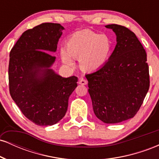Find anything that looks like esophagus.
<instances>
[{
  "mask_svg": "<svg viewBox=\"0 0 159 159\" xmlns=\"http://www.w3.org/2000/svg\"><path fill=\"white\" fill-rule=\"evenodd\" d=\"M79 84L81 85H86L87 84V80H85L84 78H81L79 81Z\"/></svg>",
  "mask_w": 159,
  "mask_h": 159,
  "instance_id": "1",
  "label": "esophagus"
}]
</instances>
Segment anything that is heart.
Masks as SVG:
<instances>
[{
  "instance_id": "heart-1",
  "label": "heart",
  "mask_w": 159,
  "mask_h": 159,
  "mask_svg": "<svg viewBox=\"0 0 159 159\" xmlns=\"http://www.w3.org/2000/svg\"><path fill=\"white\" fill-rule=\"evenodd\" d=\"M112 50L113 41L110 36L85 30L69 36L61 57L63 63L69 66H74L72 57L78 59L82 70L94 72L107 63Z\"/></svg>"
}]
</instances>
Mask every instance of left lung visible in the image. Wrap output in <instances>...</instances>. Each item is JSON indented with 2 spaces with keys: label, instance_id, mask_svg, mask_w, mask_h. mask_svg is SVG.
<instances>
[{
  "label": "left lung",
  "instance_id": "1",
  "mask_svg": "<svg viewBox=\"0 0 159 159\" xmlns=\"http://www.w3.org/2000/svg\"><path fill=\"white\" fill-rule=\"evenodd\" d=\"M116 45L107 63L86 75L94 114L105 123H118L135 116L149 88L147 53L127 27L108 25Z\"/></svg>",
  "mask_w": 159,
  "mask_h": 159
}]
</instances>
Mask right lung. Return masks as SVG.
Segmentation results:
<instances>
[{"label": "right lung", "mask_w": 159, "mask_h": 159, "mask_svg": "<svg viewBox=\"0 0 159 159\" xmlns=\"http://www.w3.org/2000/svg\"><path fill=\"white\" fill-rule=\"evenodd\" d=\"M64 27L43 23L22 34L11 49L9 87L22 114L41 126L56 124L66 113L69 98L77 87L78 78H63L50 69Z\"/></svg>", "instance_id": "right-lung-1"}]
</instances>
